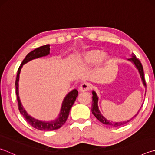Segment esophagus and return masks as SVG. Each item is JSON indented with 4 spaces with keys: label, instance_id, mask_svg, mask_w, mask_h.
<instances>
[{
    "label": "esophagus",
    "instance_id": "esophagus-1",
    "mask_svg": "<svg viewBox=\"0 0 155 155\" xmlns=\"http://www.w3.org/2000/svg\"><path fill=\"white\" fill-rule=\"evenodd\" d=\"M91 89V85L88 83H83L79 87V90L81 92H84L87 91Z\"/></svg>",
    "mask_w": 155,
    "mask_h": 155
}]
</instances>
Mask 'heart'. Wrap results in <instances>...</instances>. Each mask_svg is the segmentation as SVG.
Instances as JSON below:
<instances>
[{
	"label": "heart",
	"instance_id": "obj_1",
	"mask_svg": "<svg viewBox=\"0 0 155 155\" xmlns=\"http://www.w3.org/2000/svg\"><path fill=\"white\" fill-rule=\"evenodd\" d=\"M108 55L100 50L92 49L83 53L78 58V63L81 66H88L96 62L97 65H102L108 60Z\"/></svg>",
	"mask_w": 155,
	"mask_h": 155
}]
</instances>
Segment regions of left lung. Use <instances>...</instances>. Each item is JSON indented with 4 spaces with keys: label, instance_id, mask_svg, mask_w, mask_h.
<instances>
[{
    "label": "left lung",
    "instance_id": "obj_1",
    "mask_svg": "<svg viewBox=\"0 0 155 155\" xmlns=\"http://www.w3.org/2000/svg\"><path fill=\"white\" fill-rule=\"evenodd\" d=\"M127 60L131 61L134 64V65L136 66V68H137V70H138V72L140 74V78H141L142 79V82L143 83V85L146 87V82H145V79H144V70H143V67L141 62H140V60L138 59H137L136 55H135L134 53H132V57L129 59H127ZM92 106H91V112L94 115V116L96 117V119L100 120V121L103 123V124L106 125H109V126H111V127H119V126H121L126 124L127 123H128L130 121V120L134 119V117H136L137 114L139 113V112L140 110V109H141L142 106L143 105V103L142 104V106L140 107V108L139 109L138 112H137V113L134 115V116L131 118V119H129L127 120H125V121H120V122H114V121H112V120H110L108 119H107L104 116V115L101 113V112L99 110V107H98V100H99V98H98V96L97 95L96 92L95 91H92Z\"/></svg>",
    "mask_w": 155,
    "mask_h": 155
}]
</instances>
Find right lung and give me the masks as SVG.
I'll list each match as a JSON object with an SVG mask.
<instances>
[{
	"label": "right lung",
	"instance_id": "right-lung-1",
	"mask_svg": "<svg viewBox=\"0 0 155 155\" xmlns=\"http://www.w3.org/2000/svg\"><path fill=\"white\" fill-rule=\"evenodd\" d=\"M50 53V45H46L41 46L38 48H36L35 50L32 51L28 54L24 60L22 61L20 66L19 67L18 70V74H17L16 81H15V93L18 98V108L20 113L23 115V117L26 120V121L29 124L32 126L33 127L38 129L41 131H52L55 130L60 128L64 123H66L67 119H68L69 112L71 109L72 105L74 104L76 99L78 96V91L77 89H73L72 91L69 92L66 95L62 102V104L61 106V110L57 119L55 120H51V121H43L38 119H35L28 114L26 110L22 106L20 99L19 96V74H20L21 70L22 67L25 64L28 62V61L34 60V59L39 58L44 56H47L49 55Z\"/></svg>",
	"mask_w": 155,
	"mask_h": 155
}]
</instances>
